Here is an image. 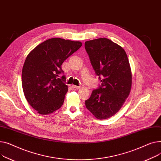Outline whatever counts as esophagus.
<instances>
[{
	"mask_svg": "<svg viewBox=\"0 0 161 161\" xmlns=\"http://www.w3.org/2000/svg\"><path fill=\"white\" fill-rule=\"evenodd\" d=\"M71 87L73 88H75V89H79L80 88V86H75V85H72Z\"/></svg>",
	"mask_w": 161,
	"mask_h": 161,
	"instance_id": "obj_1",
	"label": "esophagus"
}]
</instances>
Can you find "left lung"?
Here are the masks:
<instances>
[{
    "instance_id": "8db88e82",
    "label": "left lung",
    "mask_w": 161,
    "mask_h": 161,
    "mask_svg": "<svg viewBox=\"0 0 161 161\" xmlns=\"http://www.w3.org/2000/svg\"><path fill=\"white\" fill-rule=\"evenodd\" d=\"M84 47L102 82L92 91L85 105L96 118L105 119L116 114L129 95L132 86L129 62L125 50L107 38L87 41Z\"/></svg>"
}]
</instances>
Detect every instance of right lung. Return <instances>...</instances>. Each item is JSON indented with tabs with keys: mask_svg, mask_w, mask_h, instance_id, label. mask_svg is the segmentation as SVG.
<instances>
[{
	"mask_svg": "<svg viewBox=\"0 0 161 161\" xmlns=\"http://www.w3.org/2000/svg\"><path fill=\"white\" fill-rule=\"evenodd\" d=\"M82 45L80 42L54 37L36 47L26 56L22 86L28 103L37 113L49 114L62 106L68 87L64 75L58 78L64 73L61 65Z\"/></svg>",
	"mask_w": 161,
	"mask_h": 161,
	"instance_id": "right-lung-1",
	"label": "right lung"
}]
</instances>
